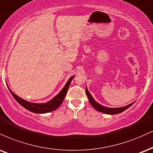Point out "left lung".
Returning <instances> with one entry per match:
<instances>
[{
  "label": "left lung",
  "mask_w": 153,
  "mask_h": 153,
  "mask_svg": "<svg viewBox=\"0 0 153 153\" xmlns=\"http://www.w3.org/2000/svg\"><path fill=\"white\" fill-rule=\"evenodd\" d=\"M85 91H86V95H87L88 100H89L90 103L91 104V105L93 106L95 110H97V111L101 112V113H103L105 114H108V115H115V114H118V113H122V112L124 111V110H126L128 109V108H130V107L134 103V102H132L131 104L128 105L124 106V107H121V108H107V107L101 105L100 104H99L98 102H97L96 101L94 100V98H93L91 93H90L89 91H88L87 88H85Z\"/></svg>",
  "instance_id": "left-lung-1"
}]
</instances>
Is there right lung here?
Listing matches in <instances>:
<instances>
[{"instance_id":"1","label":"right lung","mask_w":153,"mask_h":153,"mask_svg":"<svg viewBox=\"0 0 153 153\" xmlns=\"http://www.w3.org/2000/svg\"><path fill=\"white\" fill-rule=\"evenodd\" d=\"M73 78H74V75L69 78L67 83L65 84V85L64 86L63 88H62V91H60L56 97H53L52 100L47 102L46 103H33V102H28V101L23 100V99L18 97V95H16L14 93H13L12 91L9 88L8 86V88L9 91L10 92V93H11L14 98L16 99V100L21 105L23 106V108H25V109H27V110H29V111L35 113H46L56 110L57 108L62 104V101H63L64 98H65L66 95V93H67L68 90V88L70 86V84H71V82L72 79Z\"/></svg>"}]
</instances>
